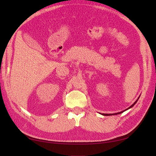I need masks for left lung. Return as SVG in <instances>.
<instances>
[{
    "instance_id": "1",
    "label": "left lung",
    "mask_w": 156,
    "mask_h": 156,
    "mask_svg": "<svg viewBox=\"0 0 156 156\" xmlns=\"http://www.w3.org/2000/svg\"><path fill=\"white\" fill-rule=\"evenodd\" d=\"M140 97H139V98H140ZM139 98L137 99V101H135V102H134V103L133 104V105H132L131 106H130V107H129L128 108H127V109H125V110H124V111H121V112H117V113H114V114H105V113H102V115H105V116H109V115H119V114H121V113H122V112H123L124 111H127V110H128V109L129 108H131V107H133V106L135 105V103H136V102H137V101H138V99H139Z\"/></svg>"
}]
</instances>
